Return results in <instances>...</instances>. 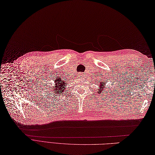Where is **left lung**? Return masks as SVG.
<instances>
[{"instance_id": "left-lung-1", "label": "left lung", "mask_w": 155, "mask_h": 155, "mask_svg": "<svg viewBox=\"0 0 155 155\" xmlns=\"http://www.w3.org/2000/svg\"><path fill=\"white\" fill-rule=\"evenodd\" d=\"M105 84H103V82H100V84H99V87H99V91L100 92H103V89H104V85H105ZM101 87H103V88H101ZM107 88V87H106Z\"/></svg>"}]
</instances>
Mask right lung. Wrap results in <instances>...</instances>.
I'll return each mask as SVG.
<instances>
[{"label":"right lung","instance_id":"1","mask_svg":"<svg viewBox=\"0 0 155 155\" xmlns=\"http://www.w3.org/2000/svg\"><path fill=\"white\" fill-rule=\"evenodd\" d=\"M66 84L61 79L58 78L57 80H56V83H55V87H54L52 89H54L52 91H55L54 93L56 94H62V92L64 91V87H65Z\"/></svg>","mask_w":155,"mask_h":155}]
</instances>
